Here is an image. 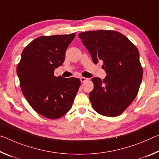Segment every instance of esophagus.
<instances>
[{
  "instance_id": "1",
  "label": "esophagus",
  "mask_w": 159,
  "mask_h": 159,
  "mask_svg": "<svg viewBox=\"0 0 159 159\" xmlns=\"http://www.w3.org/2000/svg\"><path fill=\"white\" fill-rule=\"evenodd\" d=\"M87 80H88V78H86V77H80V81H81L82 82H84L86 81H87Z\"/></svg>"
}]
</instances>
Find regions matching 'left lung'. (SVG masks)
<instances>
[{
	"label": "left lung",
	"mask_w": 159,
	"mask_h": 159,
	"mask_svg": "<svg viewBox=\"0 0 159 159\" xmlns=\"http://www.w3.org/2000/svg\"><path fill=\"white\" fill-rule=\"evenodd\" d=\"M78 36L97 64L103 62L106 77H93L89 93L92 107L100 115H121L137 97L143 69L136 46L123 34L113 30L81 32Z\"/></svg>",
	"instance_id": "8db88e82"
}]
</instances>
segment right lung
Returning <instances> with one entry per match:
<instances>
[{
    "label": "right lung",
    "mask_w": 159,
    "mask_h": 159,
    "mask_svg": "<svg viewBox=\"0 0 159 159\" xmlns=\"http://www.w3.org/2000/svg\"><path fill=\"white\" fill-rule=\"evenodd\" d=\"M75 34L41 36L26 46L17 67L21 90L36 113L45 118H61L71 108L80 87L78 78L54 76L65 61Z\"/></svg>",
    "instance_id": "1"
}]
</instances>
